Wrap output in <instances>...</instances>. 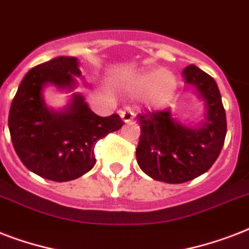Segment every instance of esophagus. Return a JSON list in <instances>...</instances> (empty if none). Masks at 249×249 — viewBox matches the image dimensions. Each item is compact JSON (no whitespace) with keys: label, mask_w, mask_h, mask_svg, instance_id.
Wrapping results in <instances>:
<instances>
[{"label":"esophagus","mask_w":249,"mask_h":249,"mask_svg":"<svg viewBox=\"0 0 249 249\" xmlns=\"http://www.w3.org/2000/svg\"><path fill=\"white\" fill-rule=\"evenodd\" d=\"M120 117L124 123H132L134 120V112L130 111V109L125 108L123 111H120Z\"/></svg>","instance_id":"34e87169"}]
</instances>
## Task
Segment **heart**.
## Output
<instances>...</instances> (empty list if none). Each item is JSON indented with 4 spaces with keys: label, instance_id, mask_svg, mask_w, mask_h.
Instances as JSON below:
<instances>
[{
    "label": "heart",
    "instance_id": "obj_1",
    "mask_svg": "<svg viewBox=\"0 0 249 249\" xmlns=\"http://www.w3.org/2000/svg\"><path fill=\"white\" fill-rule=\"evenodd\" d=\"M132 89L138 94H147L148 105L161 108L173 98L177 81L164 68L144 71L132 80Z\"/></svg>",
    "mask_w": 249,
    "mask_h": 249
}]
</instances>
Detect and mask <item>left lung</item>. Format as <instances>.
Returning <instances> with one entry per match:
<instances>
[{"mask_svg":"<svg viewBox=\"0 0 249 249\" xmlns=\"http://www.w3.org/2000/svg\"><path fill=\"white\" fill-rule=\"evenodd\" d=\"M182 75L204 101V119L196 128L174 120L170 108L137 116L141 128L137 163L147 176L166 183H183L205 173L220 155L228 130L216 81L194 64Z\"/></svg>","mask_w":249,"mask_h":249,"instance_id":"obj_1","label":"left lung"}]
</instances>
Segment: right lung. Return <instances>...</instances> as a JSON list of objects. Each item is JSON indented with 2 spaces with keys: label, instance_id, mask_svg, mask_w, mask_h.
I'll list each match as a JSON object with an SVG mask.
<instances>
[{
  "label": "right lung",
  "instance_id": "1",
  "mask_svg": "<svg viewBox=\"0 0 249 249\" xmlns=\"http://www.w3.org/2000/svg\"><path fill=\"white\" fill-rule=\"evenodd\" d=\"M81 76L79 60L58 56L38 64L21 80L9 113V130L17 155L25 168L55 182L72 181L95 164L97 141L123 126L119 115L98 116L80 94L62 111L49 108L42 97L48 84L73 90Z\"/></svg>",
  "mask_w": 249,
  "mask_h": 249
}]
</instances>
